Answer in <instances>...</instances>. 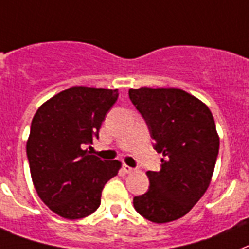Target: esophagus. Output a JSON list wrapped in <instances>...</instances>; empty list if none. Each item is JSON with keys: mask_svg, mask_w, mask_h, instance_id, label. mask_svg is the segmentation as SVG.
<instances>
[{"mask_svg": "<svg viewBox=\"0 0 249 249\" xmlns=\"http://www.w3.org/2000/svg\"><path fill=\"white\" fill-rule=\"evenodd\" d=\"M123 171H124V173H126V174H130V173H132V171L135 170L134 167H131V166H128V165H123Z\"/></svg>", "mask_w": 249, "mask_h": 249, "instance_id": "34e87169", "label": "esophagus"}]
</instances>
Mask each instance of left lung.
Masks as SVG:
<instances>
[{
  "instance_id": "8db88e82",
  "label": "left lung",
  "mask_w": 249,
  "mask_h": 249,
  "mask_svg": "<svg viewBox=\"0 0 249 249\" xmlns=\"http://www.w3.org/2000/svg\"><path fill=\"white\" fill-rule=\"evenodd\" d=\"M128 96L163 156L161 170L146 173L151 186L135 196L134 207L152 222H171L186 215L211 184L219 149L214 118L179 88H131Z\"/></svg>"
}]
</instances>
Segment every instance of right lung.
Returning <instances> with one entry per match:
<instances>
[{
	"mask_svg": "<svg viewBox=\"0 0 249 249\" xmlns=\"http://www.w3.org/2000/svg\"><path fill=\"white\" fill-rule=\"evenodd\" d=\"M118 89L71 87L38 107L27 140V159L35 190L46 207L67 219L96 212L119 161L89 155Z\"/></svg>",
	"mask_w": 249,
	"mask_h": 249,
	"instance_id": "right-lung-1",
	"label": "right lung"
}]
</instances>
